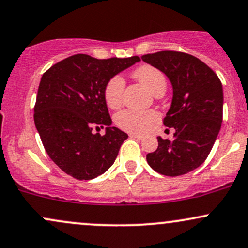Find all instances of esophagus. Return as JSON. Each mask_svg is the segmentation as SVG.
<instances>
[{
    "label": "esophagus",
    "mask_w": 248,
    "mask_h": 248,
    "mask_svg": "<svg viewBox=\"0 0 248 248\" xmlns=\"http://www.w3.org/2000/svg\"><path fill=\"white\" fill-rule=\"evenodd\" d=\"M129 136L133 139H138V140H142V139H143V136L140 135V134H136V133H130Z\"/></svg>",
    "instance_id": "esophagus-1"
}]
</instances>
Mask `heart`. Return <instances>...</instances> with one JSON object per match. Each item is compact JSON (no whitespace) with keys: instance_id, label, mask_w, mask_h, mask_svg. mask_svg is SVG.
I'll return each instance as SVG.
<instances>
[{"instance_id":"heart-1","label":"heart","mask_w":248,"mask_h":248,"mask_svg":"<svg viewBox=\"0 0 248 248\" xmlns=\"http://www.w3.org/2000/svg\"><path fill=\"white\" fill-rule=\"evenodd\" d=\"M134 76L139 81L146 86L154 95L160 91H164L167 86L163 73L156 67L144 66L139 67L134 72ZM124 80L120 76H115L107 82L105 87V100L108 107L116 108L121 105L124 96ZM157 113L154 110H135L124 109L115 115V124L121 129L132 133L143 134L148 132L153 124L157 121Z\"/></svg>"}]
</instances>
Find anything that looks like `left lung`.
I'll return each instance as SVG.
<instances>
[{"label": "left lung", "mask_w": 248, "mask_h": 248, "mask_svg": "<svg viewBox=\"0 0 248 248\" xmlns=\"http://www.w3.org/2000/svg\"><path fill=\"white\" fill-rule=\"evenodd\" d=\"M142 61L171 82V106L163 124L175 129L172 140L158 136L147 162L162 175H184L203 164L215 144L223 122V85L205 62L187 53L160 51Z\"/></svg>", "instance_id": "1"}]
</instances>
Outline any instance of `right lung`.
<instances>
[{"label":"right lung","instance_id":"obj_1","mask_svg":"<svg viewBox=\"0 0 248 248\" xmlns=\"http://www.w3.org/2000/svg\"><path fill=\"white\" fill-rule=\"evenodd\" d=\"M140 62L128 58L96 59L71 56L44 73L39 82L33 120L50 158L77 179H93L114 163L124 132L110 127L105 87L113 77ZM107 127L105 135L93 128Z\"/></svg>","mask_w":248,"mask_h":248}]
</instances>
